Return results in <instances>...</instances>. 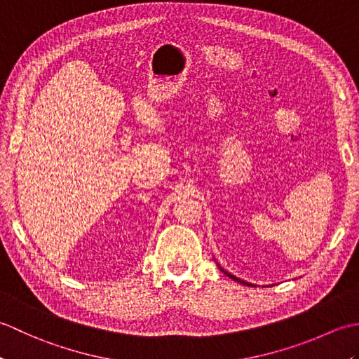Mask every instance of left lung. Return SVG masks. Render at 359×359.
I'll return each mask as SVG.
<instances>
[{
    "mask_svg": "<svg viewBox=\"0 0 359 359\" xmlns=\"http://www.w3.org/2000/svg\"><path fill=\"white\" fill-rule=\"evenodd\" d=\"M217 266H219V269H220V270H222V271H224V273L226 274V276H228V278H231L233 280H238V282H241V284H243V285H250V287H251V284H250V282H245V280H242V279H239V278H236V276H234V274H231V273H228V271H225V270L222 269V266H220L219 264H217Z\"/></svg>",
    "mask_w": 359,
    "mask_h": 359,
    "instance_id": "1",
    "label": "left lung"
}]
</instances>
